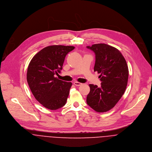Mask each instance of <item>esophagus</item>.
I'll return each mask as SVG.
<instances>
[{"mask_svg": "<svg viewBox=\"0 0 152 152\" xmlns=\"http://www.w3.org/2000/svg\"><path fill=\"white\" fill-rule=\"evenodd\" d=\"M74 84L75 86H80L82 85V83H79V82H77V81H75V82H74Z\"/></svg>", "mask_w": 152, "mask_h": 152, "instance_id": "obj_1", "label": "esophagus"}]
</instances>
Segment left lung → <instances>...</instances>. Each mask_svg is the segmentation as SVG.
Masks as SVG:
<instances>
[{"instance_id": "left-lung-1", "label": "left lung", "mask_w": 152, "mask_h": 152, "mask_svg": "<svg viewBox=\"0 0 152 152\" xmlns=\"http://www.w3.org/2000/svg\"><path fill=\"white\" fill-rule=\"evenodd\" d=\"M95 54L94 71L101 75V87L89 84L87 104L98 113L110 110L124 94L129 71L126 60L118 50L105 44L87 46Z\"/></svg>"}]
</instances>
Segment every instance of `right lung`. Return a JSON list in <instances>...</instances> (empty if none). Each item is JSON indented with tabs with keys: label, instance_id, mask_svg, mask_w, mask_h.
I'll list each match as a JSON object with an SVG mask.
<instances>
[{
	"label": "right lung",
	"instance_id": "add662e5",
	"mask_svg": "<svg viewBox=\"0 0 152 152\" xmlns=\"http://www.w3.org/2000/svg\"><path fill=\"white\" fill-rule=\"evenodd\" d=\"M73 46L51 45L37 53L30 61L27 81L35 99L44 107L56 110L64 107L67 101L71 82L55 77L62 69L66 54Z\"/></svg>",
	"mask_w": 152,
	"mask_h": 152
}]
</instances>
